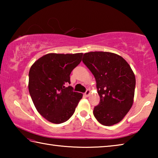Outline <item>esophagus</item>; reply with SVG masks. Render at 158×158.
Returning <instances> with one entry per match:
<instances>
[{
  "label": "esophagus",
  "mask_w": 158,
  "mask_h": 158,
  "mask_svg": "<svg viewBox=\"0 0 158 158\" xmlns=\"http://www.w3.org/2000/svg\"><path fill=\"white\" fill-rule=\"evenodd\" d=\"M90 94V90L89 89H88V90H86V91H85V93H84V95L85 96V97H89Z\"/></svg>",
  "instance_id": "1"
}]
</instances>
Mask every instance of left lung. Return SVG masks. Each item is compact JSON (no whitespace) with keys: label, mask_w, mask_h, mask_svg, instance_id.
Returning <instances> with one entry per match:
<instances>
[{"label":"left lung","mask_w":158,"mask_h":158,"mask_svg":"<svg viewBox=\"0 0 158 158\" xmlns=\"http://www.w3.org/2000/svg\"><path fill=\"white\" fill-rule=\"evenodd\" d=\"M94 75L100 103L93 110L98 121L111 126L121 121L132 107L135 76L127 62L111 52H91L82 59Z\"/></svg>","instance_id":"1"}]
</instances>
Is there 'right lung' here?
I'll return each instance as SVG.
<instances>
[{"mask_svg":"<svg viewBox=\"0 0 158 158\" xmlns=\"http://www.w3.org/2000/svg\"><path fill=\"white\" fill-rule=\"evenodd\" d=\"M83 53H51L37 60L29 71L28 90L37 111L52 123L60 124L73 116L83 95L74 92L71 72Z\"/></svg>","mask_w":158,"mask_h":158,"instance_id":"right-lung-1","label":"right lung"}]
</instances>
